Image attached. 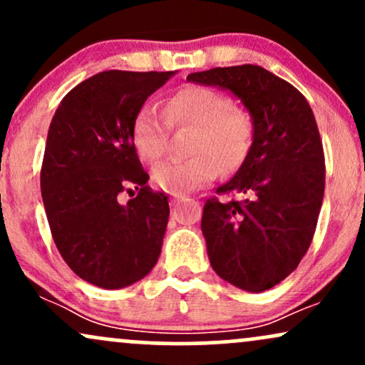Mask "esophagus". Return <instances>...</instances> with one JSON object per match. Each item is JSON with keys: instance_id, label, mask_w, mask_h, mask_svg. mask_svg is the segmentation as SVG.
I'll list each match as a JSON object with an SVG mask.
<instances>
[{"instance_id": "1", "label": "esophagus", "mask_w": 365, "mask_h": 365, "mask_svg": "<svg viewBox=\"0 0 365 365\" xmlns=\"http://www.w3.org/2000/svg\"><path fill=\"white\" fill-rule=\"evenodd\" d=\"M173 199L175 200H180V199H183V195L182 194H173Z\"/></svg>"}]
</instances>
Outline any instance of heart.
Masks as SVG:
<instances>
[{
  "label": "heart",
  "mask_w": 365,
  "mask_h": 365,
  "mask_svg": "<svg viewBox=\"0 0 365 365\" xmlns=\"http://www.w3.org/2000/svg\"><path fill=\"white\" fill-rule=\"evenodd\" d=\"M171 127H192L188 153L192 158L158 163L154 185L170 194H187L207 185L223 171L235 170L249 153L254 139V120L235 106L223 92L206 86H188L175 92L165 111L144 104L132 123V142L144 161H158L165 154Z\"/></svg>",
  "instance_id": "heart-1"
}]
</instances>
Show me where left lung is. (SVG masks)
Segmentation results:
<instances>
[{"label": "left lung", "mask_w": 365, "mask_h": 365, "mask_svg": "<svg viewBox=\"0 0 365 365\" xmlns=\"http://www.w3.org/2000/svg\"><path fill=\"white\" fill-rule=\"evenodd\" d=\"M187 81L220 86L242 99L254 140L235 177L206 199L202 228L212 269L247 292L283 282L311 247L326 166L307 99L259 65L190 73Z\"/></svg>", "instance_id": "obj_1"}]
</instances>
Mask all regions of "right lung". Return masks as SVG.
<instances>
[{"mask_svg":"<svg viewBox=\"0 0 365 365\" xmlns=\"http://www.w3.org/2000/svg\"><path fill=\"white\" fill-rule=\"evenodd\" d=\"M173 72L108 70L73 87L54 113L41 166V192L58 252L78 278L123 288L158 262L168 225L165 192L145 185L132 123ZM138 194L127 205L123 191Z\"/></svg>","mask_w":365,"mask_h":365,"instance_id":"add662e5","label":"right lung"}]
</instances>
